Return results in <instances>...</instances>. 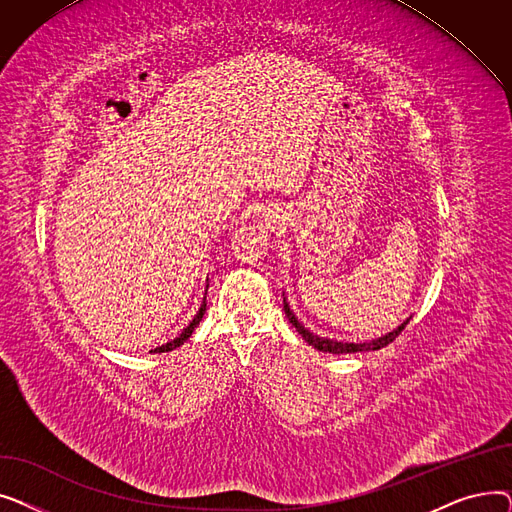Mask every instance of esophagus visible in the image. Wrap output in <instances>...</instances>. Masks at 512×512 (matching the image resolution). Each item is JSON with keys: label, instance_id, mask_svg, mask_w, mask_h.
<instances>
[{"label": "esophagus", "instance_id": "1", "mask_svg": "<svg viewBox=\"0 0 512 512\" xmlns=\"http://www.w3.org/2000/svg\"><path fill=\"white\" fill-rule=\"evenodd\" d=\"M265 220L270 222V224H276L278 222V215H276V211L274 209H270V211H265Z\"/></svg>", "mask_w": 512, "mask_h": 512}]
</instances>
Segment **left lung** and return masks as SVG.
Returning a JSON list of instances; mask_svg holds the SVG:
<instances>
[{
  "label": "left lung",
  "instance_id": "obj_1",
  "mask_svg": "<svg viewBox=\"0 0 512 512\" xmlns=\"http://www.w3.org/2000/svg\"><path fill=\"white\" fill-rule=\"evenodd\" d=\"M284 313H286V317H288V321L290 324L297 328V332L305 338V342H309L313 348H317V351H321V353H332V355H346V353H363V351H380V348H384V346H388L390 342H394L396 340V336L405 330V326L409 324V319L407 321H402V324L396 328V330H392L390 334H386V336H382V338H375V340H371V342H342V340H334V338H328V336H319V334H315V332H311L309 328H305L303 324H301V319L294 315V311L290 309V305H288V299L284 297Z\"/></svg>",
  "mask_w": 512,
  "mask_h": 512
}]
</instances>
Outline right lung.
Wrapping results in <instances>:
<instances>
[{
  "label": "right lung",
  "instance_id": "right-lung-1",
  "mask_svg": "<svg viewBox=\"0 0 512 512\" xmlns=\"http://www.w3.org/2000/svg\"><path fill=\"white\" fill-rule=\"evenodd\" d=\"M207 286H209V284H207ZM205 294H207V290H205ZM205 309H207V301H205V297H203L201 309H199V313L195 315V319L191 321V324H188V326L182 330V334H180L178 338H174L172 342H168V344H164V346L155 348V353H170V351H174V348H178L180 344H184L188 338H191V334L195 332V328L199 326V321H201V319H203V315H205Z\"/></svg>",
  "mask_w": 512,
  "mask_h": 512
}]
</instances>
